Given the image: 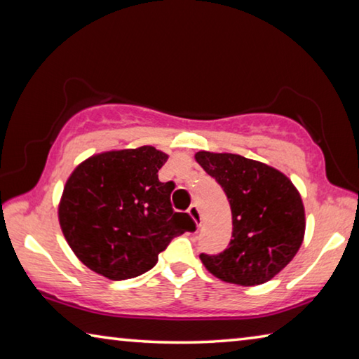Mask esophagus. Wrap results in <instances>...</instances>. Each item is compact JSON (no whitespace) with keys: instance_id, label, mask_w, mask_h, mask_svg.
I'll return each instance as SVG.
<instances>
[{"instance_id":"obj_1","label":"esophagus","mask_w":359,"mask_h":359,"mask_svg":"<svg viewBox=\"0 0 359 359\" xmlns=\"http://www.w3.org/2000/svg\"><path fill=\"white\" fill-rule=\"evenodd\" d=\"M188 215H190L193 218L194 224H196V228L201 226V212H199L198 205H190V209H188Z\"/></svg>"}]
</instances>
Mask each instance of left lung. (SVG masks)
Wrapping results in <instances>:
<instances>
[{
    "instance_id": "left-lung-1",
    "label": "left lung",
    "mask_w": 359,
    "mask_h": 359,
    "mask_svg": "<svg viewBox=\"0 0 359 359\" xmlns=\"http://www.w3.org/2000/svg\"><path fill=\"white\" fill-rule=\"evenodd\" d=\"M226 194L233 236L228 248L203 264L223 282L255 287L269 282L299 250L306 233V210L287 175L264 163L236 154H194Z\"/></svg>"
}]
</instances>
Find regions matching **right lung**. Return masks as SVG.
<instances>
[{"mask_svg":"<svg viewBox=\"0 0 359 359\" xmlns=\"http://www.w3.org/2000/svg\"><path fill=\"white\" fill-rule=\"evenodd\" d=\"M169 155L151 145L109 150L82 161L66 180L60 228L82 263L111 280H126L156 264L175 236L194 229L172 210V182L158 180Z\"/></svg>","mask_w":359,"mask_h":359,"instance_id":"right-lung-1","label":"right lung"}]
</instances>
